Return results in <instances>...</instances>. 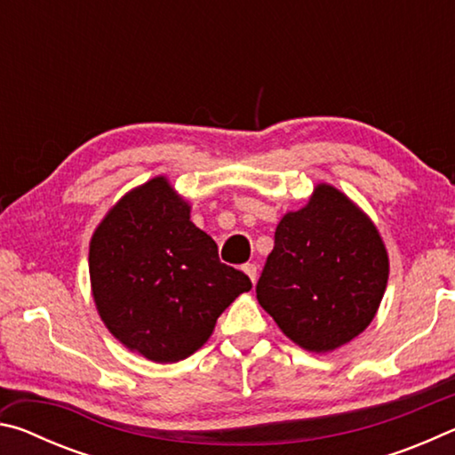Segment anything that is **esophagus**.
I'll return each mask as SVG.
<instances>
[{
	"instance_id": "esophagus-1",
	"label": "esophagus",
	"mask_w": 455,
	"mask_h": 455,
	"mask_svg": "<svg viewBox=\"0 0 455 455\" xmlns=\"http://www.w3.org/2000/svg\"><path fill=\"white\" fill-rule=\"evenodd\" d=\"M243 271L249 275V279L252 281V283H257V265L255 263H246L244 267H243Z\"/></svg>"
}]
</instances>
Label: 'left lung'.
Instances as JSON below:
<instances>
[{
	"label": "left lung",
	"instance_id": "1",
	"mask_svg": "<svg viewBox=\"0 0 455 455\" xmlns=\"http://www.w3.org/2000/svg\"><path fill=\"white\" fill-rule=\"evenodd\" d=\"M387 276L373 222L343 192L319 184L307 206L276 225L257 299L291 341L327 353L367 329Z\"/></svg>",
	"mask_w": 455,
	"mask_h": 455
}]
</instances>
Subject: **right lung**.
<instances>
[{
  "label": "right lung",
  "instance_id": "right-lung-1",
  "mask_svg": "<svg viewBox=\"0 0 455 455\" xmlns=\"http://www.w3.org/2000/svg\"><path fill=\"white\" fill-rule=\"evenodd\" d=\"M90 281L108 331L156 363L187 359L251 279L219 260L164 176L130 190L90 241Z\"/></svg>",
  "mask_w": 455,
  "mask_h": 455
}]
</instances>
